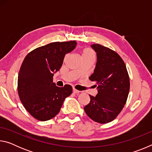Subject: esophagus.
I'll list each match as a JSON object with an SVG mask.
<instances>
[{
	"label": "esophagus",
	"instance_id": "obj_1",
	"mask_svg": "<svg viewBox=\"0 0 152 152\" xmlns=\"http://www.w3.org/2000/svg\"><path fill=\"white\" fill-rule=\"evenodd\" d=\"M73 92H74V93H75V94H78L80 91H78V90L75 89V88H73Z\"/></svg>",
	"mask_w": 152,
	"mask_h": 152
}]
</instances>
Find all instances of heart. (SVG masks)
<instances>
[{
  "instance_id": "b5f03b06",
  "label": "heart",
  "mask_w": 152,
  "mask_h": 152,
  "mask_svg": "<svg viewBox=\"0 0 152 152\" xmlns=\"http://www.w3.org/2000/svg\"><path fill=\"white\" fill-rule=\"evenodd\" d=\"M82 59L84 58H95V53L93 51V50H92L91 48H86L82 50ZM77 72H79V70H76Z\"/></svg>"
}]
</instances>
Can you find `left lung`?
Wrapping results in <instances>:
<instances>
[{"instance_id":"8db88e82","label":"left lung","mask_w":152,"mask_h":152,"mask_svg":"<svg viewBox=\"0 0 152 152\" xmlns=\"http://www.w3.org/2000/svg\"><path fill=\"white\" fill-rule=\"evenodd\" d=\"M91 47L96 51L97 61L89 80L95 82L98 94L90 95L91 101L84 109L92 120L103 124L114 120L124 107L129 92V77L117 53L100 44Z\"/></svg>"}]
</instances>
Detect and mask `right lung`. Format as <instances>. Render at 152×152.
I'll return each mask as SVG.
<instances>
[{
	"label": "right lung",
	"mask_w": 152,
	"mask_h": 152,
	"mask_svg": "<svg viewBox=\"0 0 152 152\" xmlns=\"http://www.w3.org/2000/svg\"><path fill=\"white\" fill-rule=\"evenodd\" d=\"M76 41L53 42L28 53L18 75L20 101L36 119L45 121L60 112L64 100L72 92L70 85L56 86L54 74L60 70L66 53L75 49Z\"/></svg>",
	"instance_id": "right-lung-1"
}]
</instances>
